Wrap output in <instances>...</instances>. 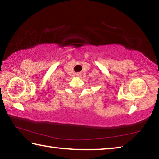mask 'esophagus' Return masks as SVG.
<instances>
[{
	"label": "esophagus",
	"instance_id": "esophagus-1",
	"mask_svg": "<svg viewBox=\"0 0 159 159\" xmlns=\"http://www.w3.org/2000/svg\"><path fill=\"white\" fill-rule=\"evenodd\" d=\"M80 75H81V74H80V73H77L76 74V76H80Z\"/></svg>",
	"mask_w": 159,
	"mask_h": 159
}]
</instances>
